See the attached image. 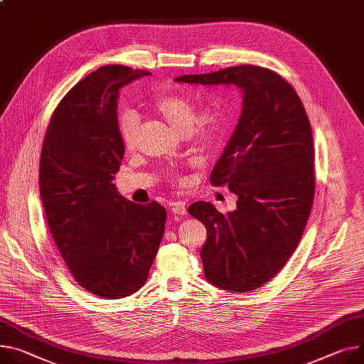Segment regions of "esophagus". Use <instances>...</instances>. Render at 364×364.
Segmentation results:
<instances>
[{
	"label": "esophagus",
	"instance_id": "34e87169",
	"mask_svg": "<svg viewBox=\"0 0 364 364\" xmlns=\"http://www.w3.org/2000/svg\"><path fill=\"white\" fill-rule=\"evenodd\" d=\"M171 211L173 214H179V215H185L186 214V207L183 203L178 201V203H172L171 204Z\"/></svg>",
	"mask_w": 364,
	"mask_h": 364
}]
</instances>
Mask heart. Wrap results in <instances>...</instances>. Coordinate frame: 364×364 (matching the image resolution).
Segmentation results:
<instances>
[{
    "instance_id": "obj_1",
    "label": "heart",
    "mask_w": 364,
    "mask_h": 364,
    "mask_svg": "<svg viewBox=\"0 0 364 364\" xmlns=\"http://www.w3.org/2000/svg\"><path fill=\"white\" fill-rule=\"evenodd\" d=\"M157 114L182 135H191L203 146H211L226 132L228 114L221 103L210 102L195 109L189 96L181 93H166L151 103ZM139 119L131 109L122 110L118 117V132L122 146L134 149L136 141Z\"/></svg>"
}]
</instances>
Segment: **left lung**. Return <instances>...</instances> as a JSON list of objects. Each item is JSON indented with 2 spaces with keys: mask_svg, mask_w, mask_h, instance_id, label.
I'll return each instance as SVG.
<instances>
[{
  "mask_svg": "<svg viewBox=\"0 0 364 364\" xmlns=\"http://www.w3.org/2000/svg\"><path fill=\"white\" fill-rule=\"evenodd\" d=\"M192 85H235L243 92L237 127L210 182L237 195L236 210L198 201L188 213L207 229L205 278L223 290H257L296 250L315 197V149L309 118L290 82L272 70L237 65L176 78Z\"/></svg>",
  "mask_w": 364,
  "mask_h": 364,
  "instance_id": "1",
  "label": "left lung"
}]
</instances>
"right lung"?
<instances>
[{"mask_svg": "<svg viewBox=\"0 0 364 364\" xmlns=\"http://www.w3.org/2000/svg\"><path fill=\"white\" fill-rule=\"evenodd\" d=\"M146 75L124 65L93 71L55 109L42 144L39 189L52 237L75 282L105 299L146 284L164 233L163 205L128 201L112 183L125 153L119 89Z\"/></svg>", "mask_w": 364, "mask_h": 364, "instance_id": "right-lung-1", "label": "right lung"}]
</instances>
